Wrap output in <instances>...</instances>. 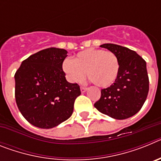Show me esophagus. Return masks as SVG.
<instances>
[{"mask_svg":"<svg viewBox=\"0 0 161 161\" xmlns=\"http://www.w3.org/2000/svg\"><path fill=\"white\" fill-rule=\"evenodd\" d=\"M88 88L87 87H85V86H81L80 87V91H81V93H85V91L87 90Z\"/></svg>","mask_w":161,"mask_h":161,"instance_id":"34e87169","label":"esophagus"}]
</instances>
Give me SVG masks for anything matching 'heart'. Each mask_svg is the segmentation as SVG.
Masks as SVG:
<instances>
[{
	"mask_svg": "<svg viewBox=\"0 0 161 161\" xmlns=\"http://www.w3.org/2000/svg\"><path fill=\"white\" fill-rule=\"evenodd\" d=\"M120 65L114 52L90 48L78 52L74 59H65L62 67L71 81H81L87 72L88 78L95 85L109 87L116 81Z\"/></svg>",
	"mask_w": 161,
	"mask_h": 161,
	"instance_id": "obj_1",
	"label": "heart"
}]
</instances>
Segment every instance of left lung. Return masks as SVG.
Listing matches in <instances>:
<instances>
[{
  "label": "left lung",
  "instance_id": "left-lung-1",
  "mask_svg": "<svg viewBox=\"0 0 161 161\" xmlns=\"http://www.w3.org/2000/svg\"><path fill=\"white\" fill-rule=\"evenodd\" d=\"M100 47L114 52L121 65L116 81L101 90V97L94 106L98 111L113 119H128L140 110L148 94L146 61L135 51L125 47L113 43Z\"/></svg>",
  "mask_w": 161,
  "mask_h": 161
}]
</instances>
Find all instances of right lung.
Masks as SVG:
<instances>
[{
	"label": "right lung",
	"mask_w": 161,
	"mask_h": 161,
	"mask_svg": "<svg viewBox=\"0 0 161 161\" xmlns=\"http://www.w3.org/2000/svg\"><path fill=\"white\" fill-rule=\"evenodd\" d=\"M68 52L47 48L22 61L15 78V99L20 112L39 128L55 127L69 119L80 95L78 84L69 83L63 71Z\"/></svg>",
	"instance_id": "obj_1"
}]
</instances>
